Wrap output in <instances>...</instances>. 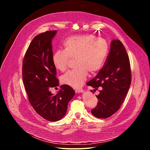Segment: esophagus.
Returning a JSON list of instances; mask_svg holds the SVG:
<instances>
[{
	"label": "esophagus",
	"instance_id": "34e87169",
	"mask_svg": "<svg viewBox=\"0 0 150 150\" xmlns=\"http://www.w3.org/2000/svg\"><path fill=\"white\" fill-rule=\"evenodd\" d=\"M84 91H83V89H76L75 90V92L76 93H83Z\"/></svg>",
	"mask_w": 150,
	"mask_h": 150
}]
</instances>
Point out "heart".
<instances>
[{"label": "heart", "instance_id": "b5f03b06", "mask_svg": "<svg viewBox=\"0 0 150 150\" xmlns=\"http://www.w3.org/2000/svg\"><path fill=\"white\" fill-rule=\"evenodd\" d=\"M64 50L59 49L52 56V62L57 70L64 71L69 57H74V69L61 77L63 84L74 88H80L87 79L88 72L91 73L101 68L108 54L106 40L96 38L93 35H76L68 38L63 42Z\"/></svg>", "mask_w": 150, "mask_h": 150}]
</instances>
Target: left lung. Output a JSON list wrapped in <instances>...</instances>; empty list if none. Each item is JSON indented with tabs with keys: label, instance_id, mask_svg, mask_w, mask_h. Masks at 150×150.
Instances as JSON below:
<instances>
[{
	"label": "left lung",
	"instance_id": "8db88e82",
	"mask_svg": "<svg viewBox=\"0 0 150 150\" xmlns=\"http://www.w3.org/2000/svg\"><path fill=\"white\" fill-rule=\"evenodd\" d=\"M131 82L130 63L125 47L120 40H112L102 69L87 83L95 89L103 88L96 96L99 102L92 114L98 118H107L115 113L123 103Z\"/></svg>",
	"mask_w": 150,
	"mask_h": 150
}]
</instances>
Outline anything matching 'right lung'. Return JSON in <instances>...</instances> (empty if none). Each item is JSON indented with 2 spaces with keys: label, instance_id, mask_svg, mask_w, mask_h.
Listing matches in <instances>:
<instances>
[{
  "label": "right lung",
  "instance_id": "obj_1",
  "mask_svg": "<svg viewBox=\"0 0 150 150\" xmlns=\"http://www.w3.org/2000/svg\"><path fill=\"white\" fill-rule=\"evenodd\" d=\"M56 33L49 30L36 35L27 50L22 64V79L31 106L49 121H59L66 115L68 103L75 94L68 85L61 86L55 95L49 91L59 84L52 62V39Z\"/></svg>",
  "mask_w": 150,
  "mask_h": 150
}]
</instances>
